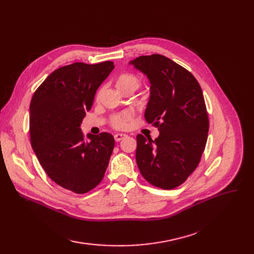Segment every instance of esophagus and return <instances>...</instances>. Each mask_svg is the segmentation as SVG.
Masks as SVG:
<instances>
[{
	"instance_id": "esophagus-1",
	"label": "esophagus",
	"mask_w": 254,
	"mask_h": 254,
	"mask_svg": "<svg viewBox=\"0 0 254 254\" xmlns=\"http://www.w3.org/2000/svg\"><path fill=\"white\" fill-rule=\"evenodd\" d=\"M127 135H126V134H115V135H114V139H115V141H117V142L122 141L123 139H125V138H127Z\"/></svg>"
}]
</instances>
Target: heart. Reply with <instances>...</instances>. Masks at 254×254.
Here are the masks:
<instances>
[{"label":"heart","instance_id":"b5f03b06","mask_svg":"<svg viewBox=\"0 0 254 254\" xmlns=\"http://www.w3.org/2000/svg\"><path fill=\"white\" fill-rule=\"evenodd\" d=\"M140 85V79L134 74H123L120 75L116 81V86L118 89L124 88H132L137 89ZM130 113L126 112L120 115H115L112 118V126L116 128H125L127 123L130 119Z\"/></svg>","mask_w":254,"mask_h":254}]
</instances>
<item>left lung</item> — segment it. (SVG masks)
Returning <instances> with one entry per match:
<instances>
[{"mask_svg": "<svg viewBox=\"0 0 254 254\" xmlns=\"http://www.w3.org/2000/svg\"><path fill=\"white\" fill-rule=\"evenodd\" d=\"M129 64L149 80L144 116L159 131L154 140L137 136L138 168L152 185L175 189L197 167L206 146L209 120L202 88L191 73L161 55L139 57Z\"/></svg>", "mask_w": 254, "mask_h": 254, "instance_id": "obj_1", "label": "left lung"}]
</instances>
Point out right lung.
<instances>
[{
    "instance_id": "obj_1",
    "label": "right lung",
    "mask_w": 254,
    "mask_h": 254,
    "mask_svg": "<svg viewBox=\"0 0 254 254\" xmlns=\"http://www.w3.org/2000/svg\"><path fill=\"white\" fill-rule=\"evenodd\" d=\"M114 69L112 62L74 63L53 71L35 91L30 105L32 147L51 180L76 193L102 181L115 141L109 132L81 130L97 89Z\"/></svg>"
}]
</instances>
